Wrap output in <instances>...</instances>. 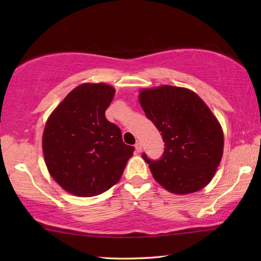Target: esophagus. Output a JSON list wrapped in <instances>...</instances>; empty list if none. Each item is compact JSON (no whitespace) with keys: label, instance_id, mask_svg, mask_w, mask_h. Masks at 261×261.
I'll return each mask as SVG.
<instances>
[{"label":"esophagus","instance_id":"1","mask_svg":"<svg viewBox=\"0 0 261 261\" xmlns=\"http://www.w3.org/2000/svg\"><path fill=\"white\" fill-rule=\"evenodd\" d=\"M135 147H136V151L137 152H140L141 150H142V146H141V142H137L136 145H135Z\"/></svg>","mask_w":261,"mask_h":261}]
</instances>
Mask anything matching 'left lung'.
<instances>
[{"mask_svg": "<svg viewBox=\"0 0 261 261\" xmlns=\"http://www.w3.org/2000/svg\"><path fill=\"white\" fill-rule=\"evenodd\" d=\"M147 118L165 142L158 160L142 153L153 178L174 194H190L206 186L223 154V131L218 119L197 94L163 85L140 91Z\"/></svg>", "mask_w": 261, "mask_h": 261, "instance_id": "left-lung-1", "label": "left lung"}]
</instances>
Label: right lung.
<instances>
[{
	"label": "right lung",
	"instance_id": "obj_1",
	"mask_svg": "<svg viewBox=\"0 0 261 261\" xmlns=\"http://www.w3.org/2000/svg\"><path fill=\"white\" fill-rule=\"evenodd\" d=\"M112 86L82 84L49 116L42 150L53 178L76 196L91 197L108 191L121 178L135 148L122 140L120 127L105 118Z\"/></svg>",
	"mask_w": 261,
	"mask_h": 261
}]
</instances>
